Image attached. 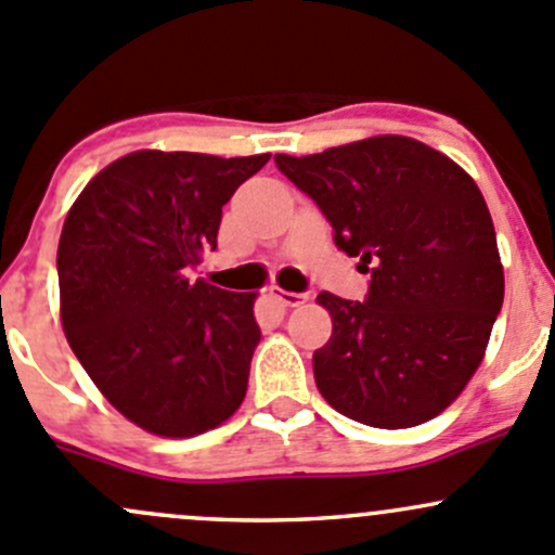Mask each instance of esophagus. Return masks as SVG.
<instances>
[{"instance_id":"34e87169","label":"esophagus","mask_w":555,"mask_h":555,"mask_svg":"<svg viewBox=\"0 0 555 555\" xmlns=\"http://www.w3.org/2000/svg\"><path fill=\"white\" fill-rule=\"evenodd\" d=\"M270 296L278 304H283V307H299V304H304V299H307L304 294H294V291H283V288H270Z\"/></svg>"}]
</instances>
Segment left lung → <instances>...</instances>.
<instances>
[{
	"mask_svg": "<svg viewBox=\"0 0 555 555\" xmlns=\"http://www.w3.org/2000/svg\"><path fill=\"white\" fill-rule=\"evenodd\" d=\"M333 241L371 272L365 301L323 291L333 336L314 351L320 395L375 428L431 421L466 389L503 307L490 208L466 171L413 137L380 134L275 156Z\"/></svg>",
	"mask_w": 555,
	"mask_h": 555,
	"instance_id": "obj_1",
	"label": "left lung"
}]
</instances>
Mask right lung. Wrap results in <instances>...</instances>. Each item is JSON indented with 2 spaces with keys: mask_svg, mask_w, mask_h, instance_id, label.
Listing matches in <instances>:
<instances>
[{
  "mask_svg": "<svg viewBox=\"0 0 555 555\" xmlns=\"http://www.w3.org/2000/svg\"><path fill=\"white\" fill-rule=\"evenodd\" d=\"M270 153L137 151L81 190L57 246L70 349L113 408L158 437H195L241 408L261 331L256 294L184 270L217 248L222 206Z\"/></svg>",
  "mask_w": 555,
  "mask_h": 555,
  "instance_id": "1",
  "label": "right lung"
}]
</instances>
